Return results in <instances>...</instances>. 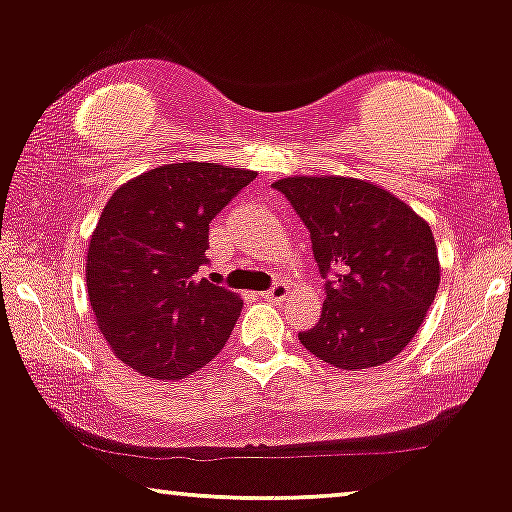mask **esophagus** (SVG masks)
<instances>
[{"instance_id":"esophagus-1","label":"esophagus","mask_w":512,"mask_h":512,"mask_svg":"<svg viewBox=\"0 0 512 512\" xmlns=\"http://www.w3.org/2000/svg\"><path fill=\"white\" fill-rule=\"evenodd\" d=\"M288 295H291V288H288L286 283H274L269 291L262 293V298L272 300V303H283V300H288Z\"/></svg>"}]
</instances>
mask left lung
<instances>
[{
    "instance_id": "left-lung-1",
    "label": "left lung",
    "mask_w": 512,
    "mask_h": 512,
    "mask_svg": "<svg viewBox=\"0 0 512 512\" xmlns=\"http://www.w3.org/2000/svg\"><path fill=\"white\" fill-rule=\"evenodd\" d=\"M312 238L326 281L319 324L300 343L331 367H379L415 338L441 281L434 233L408 202L353 176L274 183Z\"/></svg>"
}]
</instances>
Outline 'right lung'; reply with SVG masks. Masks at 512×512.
Wrapping results in <instances>:
<instances>
[{
  "mask_svg": "<svg viewBox=\"0 0 512 512\" xmlns=\"http://www.w3.org/2000/svg\"><path fill=\"white\" fill-rule=\"evenodd\" d=\"M255 176L209 162L164 164L109 197L85 281L97 329L123 365L176 381L226 346L243 300L195 274L207 262L209 221Z\"/></svg>",
  "mask_w": 512,
  "mask_h": 512,
  "instance_id": "1",
  "label": "right lung"
}]
</instances>
